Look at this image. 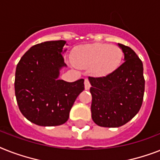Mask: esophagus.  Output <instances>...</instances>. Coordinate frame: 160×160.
<instances>
[{"mask_svg": "<svg viewBox=\"0 0 160 160\" xmlns=\"http://www.w3.org/2000/svg\"><path fill=\"white\" fill-rule=\"evenodd\" d=\"M90 88V83H89V80L88 79H85L84 80V89H89Z\"/></svg>", "mask_w": 160, "mask_h": 160, "instance_id": "esophagus-1", "label": "esophagus"}]
</instances>
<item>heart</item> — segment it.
<instances>
[{
	"mask_svg": "<svg viewBox=\"0 0 160 160\" xmlns=\"http://www.w3.org/2000/svg\"><path fill=\"white\" fill-rule=\"evenodd\" d=\"M122 58V51L109 44H90L80 47L74 51V64L80 68L93 67L98 74H106L117 67Z\"/></svg>",
	"mask_w": 160,
	"mask_h": 160,
	"instance_id": "obj_1",
	"label": "heart"
}]
</instances>
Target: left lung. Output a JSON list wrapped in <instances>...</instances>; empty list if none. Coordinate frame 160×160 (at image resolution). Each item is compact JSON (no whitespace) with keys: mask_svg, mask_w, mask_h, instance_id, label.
Returning a JSON list of instances; mask_svg holds the SVG:
<instances>
[{"mask_svg":"<svg viewBox=\"0 0 160 160\" xmlns=\"http://www.w3.org/2000/svg\"><path fill=\"white\" fill-rule=\"evenodd\" d=\"M124 62L112 73L89 77L92 119L99 127H119L141 109L145 92L143 64L129 47L118 43Z\"/></svg>","mask_w":160,"mask_h":160,"instance_id":"obj_1","label":"left lung"}]
</instances>
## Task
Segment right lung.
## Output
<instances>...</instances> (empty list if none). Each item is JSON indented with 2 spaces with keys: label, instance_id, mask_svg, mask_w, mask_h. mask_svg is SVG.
Instances as JSON below:
<instances>
[{
  "label": "right lung",
  "instance_id": "1",
  "mask_svg": "<svg viewBox=\"0 0 160 160\" xmlns=\"http://www.w3.org/2000/svg\"><path fill=\"white\" fill-rule=\"evenodd\" d=\"M66 42L58 40L36 44L17 65V103L21 113L36 125L54 127L66 122L76 98L84 89V79L75 82L58 80L60 70L67 67L62 54Z\"/></svg>",
  "mask_w": 160,
  "mask_h": 160
}]
</instances>
